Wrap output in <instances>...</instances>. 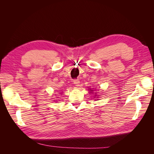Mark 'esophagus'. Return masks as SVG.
Segmentation results:
<instances>
[{
  "instance_id": "1",
  "label": "esophagus",
  "mask_w": 154,
  "mask_h": 154,
  "mask_svg": "<svg viewBox=\"0 0 154 154\" xmlns=\"http://www.w3.org/2000/svg\"><path fill=\"white\" fill-rule=\"evenodd\" d=\"M73 82H74V84H75L76 86L80 85V80H79L78 79H75V80H74Z\"/></svg>"
}]
</instances>
